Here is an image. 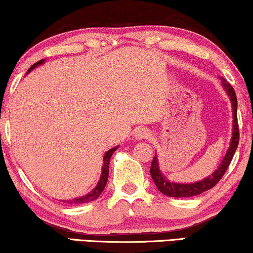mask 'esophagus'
<instances>
[{
  "label": "esophagus",
  "mask_w": 253,
  "mask_h": 253,
  "mask_svg": "<svg viewBox=\"0 0 253 253\" xmlns=\"http://www.w3.org/2000/svg\"><path fill=\"white\" fill-rule=\"evenodd\" d=\"M150 136V131L145 126H138L133 130V137L136 139H143V138H147Z\"/></svg>",
  "instance_id": "esophagus-1"
}]
</instances>
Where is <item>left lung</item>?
Returning <instances> with one entry per match:
<instances>
[{
	"label": "left lung",
	"instance_id": "obj_1",
	"mask_svg": "<svg viewBox=\"0 0 253 253\" xmlns=\"http://www.w3.org/2000/svg\"><path fill=\"white\" fill-rule=\"evenodd\" d=\"M222 81V86L226 89L227 94L229 95L231 106H233V137L230 140V146L228 148L226 155H224L222 162H221L219 167L212 175L209 177L204 178L203 181L190 183V184H179V183H174L168 181L165 177L164 174L160 171L158 162V155L155 154L153 160H152L151 165V176L153 179L155 185L159 189V191L164 193V195L168 197H176V198H188V197H193L200 193L207 191V190L212 189L213 186L216 185V183L222 178L224 172L229 167L233 157L236 152V148L238 146V141H240V130H238V122H237V98L236 93H235L233 86L228 83L226 79H221Z\"/></svg>",
	"mask_w": 253,
	"mask_h": 253
}]
</instances>
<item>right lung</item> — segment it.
I'll use <instances>...</instances> for the list:
<instances>
[{"label":"right lung","instance_id":"add662e5","mask_svg":"<svg viewBox=\"0 0 253 253\" xmlns=\"http://www.w3.org/2000/svg\"><path fill=\"white\" fill-rule=\"evenodd\" d=\"M44 63V60H40L39 62H37V63H34L32 67L29 69V71H27V74L31 70H33L34 68H37L38 65ZM117 147H114V148H110L109 151L106 152L105 157H103V166H102V171H101V177H100V181L98 182V184L94 189L92 190L91 192L87 193V195L83 196V197H79V198H75L72 200H64V202H68L69 204H84V203H89L92 202V200H95L98 197L101 195V192L103 191V189H105V186L107 184V179H108V175H109V161H110V158H112V155L114 152L117 150Z\"/></svg>","mask_w":253,"mask_h":253}]
</instances>
